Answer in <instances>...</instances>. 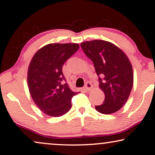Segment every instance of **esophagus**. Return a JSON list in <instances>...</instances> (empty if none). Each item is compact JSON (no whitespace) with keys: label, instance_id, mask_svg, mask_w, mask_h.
Listing matches in <instances>:
<instances>
[{"label":"esophagus","instance_id":"esophagus-1","mask_svg":"<svg viewBox=\"0 0 155 155\" xmlns=\"http://www.w3.org/2000/svg\"><path fill=\"white\" fill-rule=\"evenodd\" d=\"M92 85L90 83L87 82L86 83V84H85V87H83V90L85 91V92H89V91L92 90Z\"/></svg>","mask_w":155,"mask_h":155}]
</instances>
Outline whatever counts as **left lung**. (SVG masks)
I'll return each mask as SVG.
<instances>
[{"label":"left lung","mask_w":155,"mask_h":155,"mask_svg":"<svg viewBox=\"0 0 155 155\" xmlns=\"http://www.w3.org/2000/svg\"><path fill=\"white\" fill-rule=\"evenodd\" d=\"M81 46L94 63L99 87L105 94L104 103L96 105V110L104 114L118 111L126 103L133 86V71L129 58L121 49L108 41H85Z\"/></svg>","instance_id":"left-lung-1"}]
</instances>
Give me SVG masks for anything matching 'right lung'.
Returning a JSON list of instances; mask_svg holds the SVG:
<instances>
[{
    "label": "right lung",
    "instance_id": "add662e5",
    "mask_svg": "<svg viewBox=\"0 0 155 155\" xmlns=\"http://www.w3.org/2000/svg\"><path fill=\"white\" fill-rule=\"evenodd\" d=\"M79 48L78 43H50L31 58L28 72L29 91L34 102L45 114L61 117L72 107L74 96L62 72L63 65Z\"/></svg>",
    "mask_w": 155,
    "mask_h": 155
}]
</instances>
